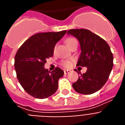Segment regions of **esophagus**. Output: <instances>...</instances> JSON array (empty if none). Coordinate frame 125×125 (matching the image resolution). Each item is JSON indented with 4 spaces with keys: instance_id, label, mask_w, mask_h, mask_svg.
Here are the masks:
<instances>
[{
    "instance_id": "1",
    "label": "esophagus",
    "mask_w": 125,
    "mask_h": 125,
    "mask_svg": "<svg viewBox=\"0 0 125 125\" xmlns=\"http://www.w3.org/2000/svg\"><path fill=\"white\" fill-rule=\"evenodd\" d=\"M71 72V71L70 70H64V74H67Z\"/></svg>"
}]
</instances>
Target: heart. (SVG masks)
I'll list each match as a JSON object with an SVG mask.
<instances>
[{
  "label": "heart",
  "mask_w": 125,
  "mask_h": 125,
  "mask_svg": "<svg viewBox=\"0 0 125 125\" xmlns=\"http://www.w3.org/2000/svg\"><path fill=\"white\" fill-rule=\"evenodd\" d=\"M65 42L67 44L69 48L71 47V45H72L74 43L77 42V41L76 39L73 37H69V38H67L66 39ZM61 65L63 66V67H64L65 68H69L72 65V62L71 60H63L62 61V62H61Z\"/></svg>",
  "instance_id": "b5f03b06"
}]
</instances>
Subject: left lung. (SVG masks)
Listing matches in <instances>:
<instances>
[{"label":"left lung","mask_w":125,"mask_h":125,"mask_svg":"<svg viewBox=\"0 0 125 125\" xmlns=\"http://www.w3.org/2000/svg\"><path fill=\"white\" fill-rule=\"evenodd\" d=\"M67 33L76 37L80 43L81 53L77 66L87 67L86 72L80 74L72 87L75 92L84 95L95 93L105 84L113 69V55L109 46L104 39L87 29H71Z\"/></svg>","instance_id":"left-lung-1"}]
</instances>
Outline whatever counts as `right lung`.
I'll list each match as a JSON object with an SVG mask.
<instances>
[{
    "instance_id": "add662e5",
    "label": "right lung",
    "mask_w": 125,
    "mask_h": 125,
    "mask_svg": "<svg viewBox=\"0 0 125 125\" xmlns=\"http://www.w3.org/2000/svg\"><path fill=\"white\" fill-rule=\"evenodd\" d=\"M66 32L67 30L35 33L18 50L14 57L16 76L23 88L31 96L43 99L56 92L58 79L64 72L59 67L50 72L44 66L46 60L53 56L56 43Z\"/></svg>"
}]
</instances>
